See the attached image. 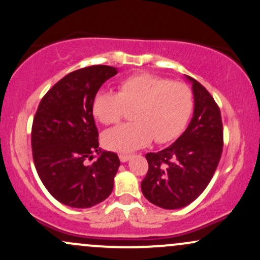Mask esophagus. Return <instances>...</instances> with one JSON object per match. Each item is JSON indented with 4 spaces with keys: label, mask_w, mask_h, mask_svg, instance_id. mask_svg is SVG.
I'll return each mask as SVG.
<instances>
[{
    "label": "esophagus",
    "mask_w": 260,
    "mask_h": 260,
    "mask_svg": "<svg viewBox=\"0 0 260 260\" xmlns=\"http://www.w3.org/2000/svg\"><path fill=\"white\" fill-rule=\"evenodd\" d=\"M118 157H120L121 162H126V161H128L131 159V155H127V154H120L118 155Z\"/></svg>",
    "instance_id": "34e87169"
}]
</instances>
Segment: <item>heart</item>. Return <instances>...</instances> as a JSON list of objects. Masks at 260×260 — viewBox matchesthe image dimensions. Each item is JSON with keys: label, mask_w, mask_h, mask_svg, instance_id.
I'll use <instances>...</instances> for the list:
<instances>
[{"label": "heart", "mask_w": 260, "mask_h": 260, "mask_svg": "<svg viewBox=\"0 0 260 260\" xmlns=\"http://www.w3.org/2000/svg\"><path fill=\"white\" fill-rule=\"evenodd\" d=\"M136 122L106 131L103 143L107 149L129 153L147 147L155 138L168 143L186 128L193 110V94L182 82L151 73H137L121 80L118 92L100 90L92 99L91 111L103 124L118 123L133 109Z\"/></svg>", "instance_id": "1"}]
</instances>
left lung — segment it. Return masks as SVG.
<instances>
[{"label": "left lung", "instance_id": "1", "mask_svg": "<svg viewBox=\"0 0 260 260\" xmlns=\"http://www.w3.org/2000/svg\"><path fill=\"white\" fill-rule=\"evenodd\" d=\"M186 78L194 95V111L187 129L169 148L145 155L149 169L142 192L164 209H180L196 201L213 178L222 153L219 106L201 83Z\"/></svg>", "mask_w": 260, "mask_h": 260}]
</instances>
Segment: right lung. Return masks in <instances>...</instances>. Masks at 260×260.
I'll use <instances>...</instances> for the list:
<instances>
[{
  "instance_id": "right-lung-1",
  "label": "right lung",
  "mask_w": 260,
  "mask_h": 260,
  "mask_svg": "<svg viewBox=\"0 0 260 260\" xmlns=\"http://www.w3.org/2000/svg\"><path fill=\"white\" fill-rule=\"evenodd\" d=\"M117 74L111 66L68 73L45 94L31 127L39 177L50 194L72 208H91L111 194L120 159L101 151L91 105L100 86ZM100 155L91 164L86 161Z\"/></svg>"
}]
</instances>
